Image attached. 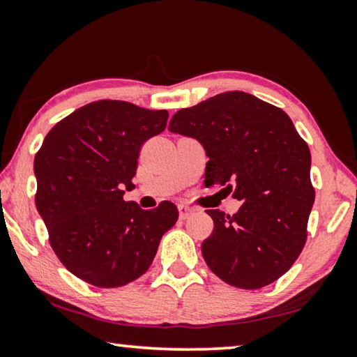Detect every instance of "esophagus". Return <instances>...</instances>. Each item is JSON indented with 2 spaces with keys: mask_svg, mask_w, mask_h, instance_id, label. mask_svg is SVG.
I'll use <instances>...</instances> for the list:
<instances>
[{
  "mask_svg": "<svg viewBox=\"0 0 357 357\" xmlns=\"http://www.w3.org/2000/svg\"><path fill=\"white\" fill-rule=\"evenodd\" d=\"M193 213V208L187 206V204H178V216L180 219H187L190 218V214Z\"/></svg>",
  "mask_w": 357,
  "mask_h": 357,
  "instance_id": "esophagus-1",
  "label": "esophagus"
}]
</instances>
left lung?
Here are the masks:
<instances>
[{"mask_svg":"<svg viewBox=\"0 0 357 357\" xmlns=\"http://www.w3.org/2000/svg\"><path fill=\"white\" fill-rule=\"evenodd\" d=\"M172 133L198 139L209 158L204 185L242 202L232 216L208 209L213 234L202 243L214 275L241 289H260L294 265L307 241L315 190L310 151L278 107L242 91L182 109Z\"/></svg>","mask_w":357,"mask_h":357,"instance_id":"obj_1","label":"left lung"}]
</instances>
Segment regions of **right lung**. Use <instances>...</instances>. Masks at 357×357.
<instances>
[{
    "label": "right lung",
    "instance_id": "right-lung-1",
    "mask_svg": "<svg viewBox=\"0 0 357 357\" xmlns=\"http://www.w3.org/2000/svg\"><path fill=\"white\" fill-rule=\"evenodd\" d=\"M167 110L97 100L53 126L33 159L36 206L68 271L97 287L138 280L177 222V206L125 202L141 146L165 130Z\"/></svg>",
    "mask_w": 357,
    "mask_h": 357
}]
</instances>
